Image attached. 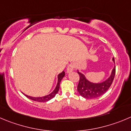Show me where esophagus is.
<instances>
[{
    "label": "esophagus",
    "instance_id": "esophagus-1",
    "mask_svg": "<svg viewBox=\"0 0 131 131\" xmlns=\"http://www.w3.org/2000/svg\"><path fill=\"white\" fill-rule=\"evenodd\" d=\"M74 69V65L71 63L70 65H69L68 67H67V73H71Z\"/></svg>",
    "mask_w": 131,
    "mask_h": 131
}]
</instances>
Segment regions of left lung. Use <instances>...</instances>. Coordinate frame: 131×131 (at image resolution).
I'll use <instances>...</instances> for the list:
<instances>
[{"label":"left lung","instance_id":"8db88e82","mask_svg":"<svg viewBox=\"0 0 131 131\" xmlns=\"http://www.w3.org/2000/svg\"><path fill=\"white\" fill-rule=\"evenodd\" d=\"M113 62L115 64L114 58H113ZM115 72L116 68L114 66L111 73V75L107 79L103 82L94 83L89 80L86 78L85 74L80 72V71L77 69V73L80 76L79 83L77 87L78 92L82 97L87 99H92L100 96L102 94H104L111 85L115 76Z\"/></svg>","mask_w":131,"mask_h":131}]
</instances>
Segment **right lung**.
I'll use <instances>...</instances> for the list:
<instances>
[{
    "instance_id": "add662e5",
    "label": "right lung",
    "mask_w": 131,
    "mask_h": 131,
    "mask_svg": "<svg viewBox=\"0 0 131 131\" xmlns=\"http://www.w3.org/2000/svg\"><path fill=\"white\" fill-rule=\"evenodd\" d=\"M65 72L64 71L62 72L61 73H60L58 75V82H57V84L56 85V88H54V89L53 90V91L52 93H51L50 94H48V95L43 96H39V97H33L31 96H28L27 94H25L26 97H27L29 99L32 100L33 101H35V102H48V101L50 100L51 99L54 98L56 94H57V93L58 92V90L60 89V82L62 80V78L65 77Z\"/></svg>"
}]
</instances>
